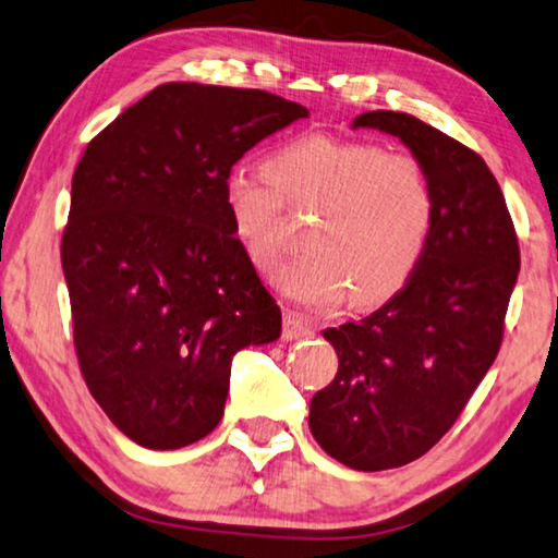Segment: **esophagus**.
Here are the masks:
<instances>
[{"label":"esophagus","mask_w":558,"mask_h":558,"mask_svg":"<svg viewBox=\"0 0 558 558\" xmlns=\"http://www.w3.org/2000/svg\"><path fill=\"white\" fill-rule=\"evenodd\" d=\"M306 333H312L308 322L291 312V308H284V329H281V337L291 341V339H302V337H306Z\"/></svg>","instance_id":"esophagus-1"}]
</instances>
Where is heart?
Masks as SVG:
<instances>
[{"label": "heart", "mask_w": 558, "mask_h": 558, "mask_svg": "<svg viewBox=\"0 0 558 558\" xmlns=\"http://www.w3.org/2000/svg\"><path fill=\"white\" fill-rule=\"evenodd\" d=\"M234 234L264 274L287 254L284 207L316 211L308 252L281 277L306 306L384 302L407 284L432 239L436 194L422 161L374 142L306 134L269 157V171L236 167L225 182Z\"/></svg>", "instance_id": "1"}]
</instances>
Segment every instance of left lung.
Masks as SVG:
<instances>
[{"instance_id":"obj_1","label":"left lung","mask_w":558,"mask_h":558,"mask_svg":"<svg viewBox=\"0 0 558 558\" xmlns=\"http://www.w3.org/2000/svg\"><path fill=\"white\" fill-rule=\"evenodd\" d=\"M354 126L399 136L436 194L432 239L404 289L324 331L339 372L314 393L308 428L344 466L381 471L424 457L464 411L499 354L521 256L501 186L474 149L404 111H364Z\"/></svg>"}]
</instances>
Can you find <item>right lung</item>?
I'll list each match as a JSON object with an SVG mask.
<instances>
[{
	"mask_svg": "<svg viewBox=\"0 0 558 558\" xmlns=\"http://www.w3.org/2000/svg\"><path fill=\"white\" fill-rule=\"evenodd\" d=\"M304 117L264 89L159 84L74 169L62 234L74 351L92 397L140 447L204 439L236 351L279 339L281 308L234 234L225 182Z\"/></svg>",
	"mask_w": 558,
	"mask_h": 558,
	"instance_id": "obj_1",
	"label": "right lung"
}]
</instances>
